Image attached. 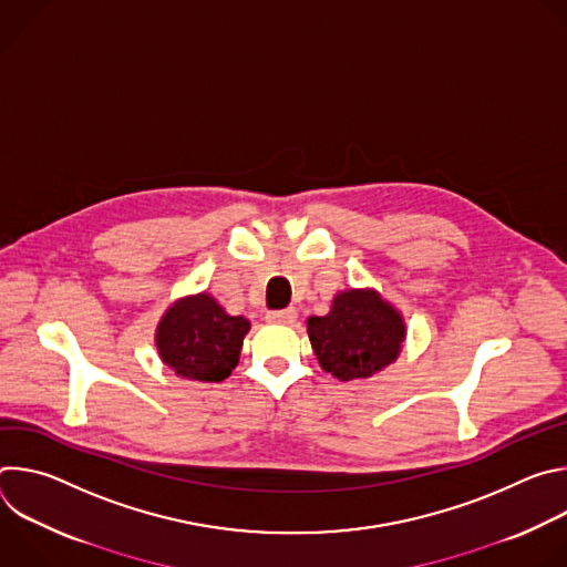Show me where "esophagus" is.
<instances>
[{
	"mask_svg": "<svg viewBox=\"0 0 567 567\" xmlns=\"http://www.w3.org/2000/svg\"><path fill=\"white\" fill-rule=\"evenodd\" d=\"M298 318L296 309H278V311H269L267 313V320L269 322H278V326H291V322Z\"/></svg>",
	"mask_w": 567,
	"mask_h": 567,
	"instance_id": "obj_1",
	"label": "esophagus"
}]
</instances>
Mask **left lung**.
I'll list each match as a JSON object with an SVG mask.
<instances>
[{"instance_id":"left-lung-1","label":"left lung","mask_w":567,"mask_h":567,"mask_svg":"<svg viewBox=\"0 0 567 567\" xmlns=\"http://www.w3.org/2000/svg\"><path fill=\"white\" fill-rule=\"evenodd\" d=\"M307 334L320 368L352 381L381 372L399 357L406 326L374 289H348L334 296L330 313L307 318Z\"/></svg>"}]
</instances>
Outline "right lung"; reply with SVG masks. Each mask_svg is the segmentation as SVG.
<instances>
[{
	"label": "right lung",
	"mask_w": 567,
	"mask_h": 567,
	"mask_svg": "<svg viewBox=\"0 0 567 567\" xmlns=\"http://www.w3.org/2000/svg\"><path fill=\"white\" fill-rule=\"evenodd\" d=\"M251 330L245 316H230L208 293L186 296L168 307L156 328L161 361L190 381H224L239 361Z\"/></svg>",
	"instance_id": "obj_1"
}]
</instances>
